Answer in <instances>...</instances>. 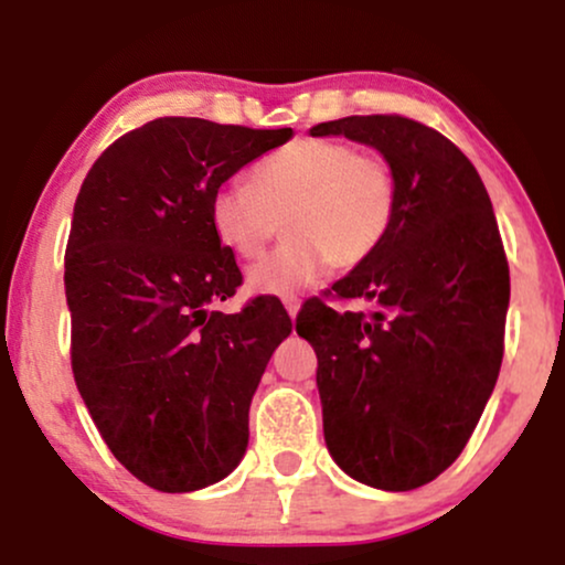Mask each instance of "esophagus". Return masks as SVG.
I'll use <instances>...</instances> for the list:
<instances>
[{
	"label": "esophagus",
	"instance_id": "1",
	"mask_svg": "<svg viewBox=\"0 0 565 565\" xmlns=\"http://www.w3.org/2000/svg\"><path fill=\"white\" fill-rule=\"evenodd\" d=\"M284 308H287L289 319H297V311H300V300L297 297H284Z\"/></svg>",
	"mask_w": 565,
	"mask_h": 565
}]
</instances>
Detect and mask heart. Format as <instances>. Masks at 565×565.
<instances>
[{"mask_svg":"<svg viewBox=\"0 0 565 565\" xmlns=\"http://www.w3.org/2000/svg\"><path fill=\"white\" fill-rule=\"evenodd\" d=\"M396 212L392 166L351 145L302 139L257 160L244 184L209 201L214 238L241 259L263 254L284 216L287 244L246 273L254 295L289 297L334 268H356L386 238Z\"/></svg>","mask_w":565,"mask_h":565,"instance_id":"heart-1","label":"heart"}]
</instances>
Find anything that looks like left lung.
Here are the masks:
<instances>
[{
  "label": "left lung",
  "mask_w": 565,
  "mask_h": 565,
  "mask_svg": "<svg viewBox=\"0 0 565 565\" xmlns=\"http://www.w3.org/2000/svg\"><path fill=\"white\" fill-rule=\"evenodd\" d=\"M311 136L373 147L396 179L386 238L332 287L367 308L311 300L297 316L319 356L324 443L353 480L413 491L456 461L499 377L510 268L491 198L454 141L407 117H340Z\"/></svg>",
  "instance_id": "1"
}]
</instances>
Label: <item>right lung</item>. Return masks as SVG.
<instances>
[{"label": "right lung", "mask_w": 565, "mask_h": 565, "mask_svg": "<svg viewBox=\"0 0 565 565\" xmlns=\"http://www.w3.org/2000/svg\"><path fill=\"white\" fill-rule=\"evenodd\" d=\"M289 139L292 128L158 117L79 188L64 259L74 381L117 461L154 491H201L246 454L252 396L292 319L273 297L214 311L241 270L209 201Z\"/></svg>", "instance_id": "right-lung-1"}]
</instances>
